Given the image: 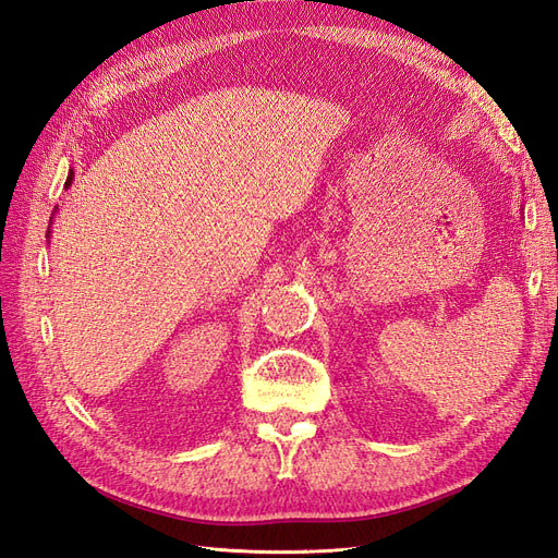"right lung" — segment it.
Returning <instances> with one entry per match:
<instances>
[{"mask_svg":"<svg viewBox=\"0 0 558 558\" xmlns=\"http://www.w3.org/2000/svg\"><path fill=\"white\" fill-rule=\"evenodd\" d=\"M71 181H74V171H69V175H66V183H64V187H69L71 185ZM52 222V220H50ZM48 239H50V231H48Z\"/></svg>","mask_w":558,"mask_h":558,"instance_id":"right-lung-1","label":"right lung"}]
</instances>
